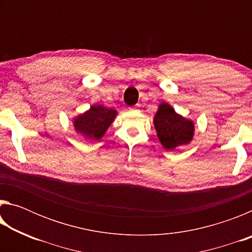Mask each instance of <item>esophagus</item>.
Segmentation results:
<instances>
[{
  "label": "esophagus",
  "instance_id": "34e87169",
  "mask_svg": "<svg viewBox=\"0 0 252 252\" xmlns=\"http://www.w3.org/2000/svg\"><path fill=\"white\" fill-rule=\"evenodd\" d=\"M130 111H136V108L134 106V108H130Z\"/></svg>",
  "mask_w": 252,
  "mask_h": 252
}]
</instances>
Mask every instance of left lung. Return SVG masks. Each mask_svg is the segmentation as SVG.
Masks as SVG:
<instances>
[{"label":"left lung","instance_id":"obj_1","mask_svg":"<svg viewBox=\"0 0 252 252\" xmlns=\"http://www.w3.org/2000/svg\"><path fill=\"white\" fill-rule=\"evenodd\" d=\"M158 139L165 150L172 151L192 141L194 123L177 113L171 105L162 102L153 118Z\"/></svg>","mask_w":252,"mask_h":252}]
</instances>
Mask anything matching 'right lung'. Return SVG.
I'll return each mask as SVG.
<instances>
[{
    "label": "right lung",
    "instance_id": "add662e5",
    "mask_svg": "<svg viewBox=\"0 0 252 252\" xmlns=\"http://www.w3.org/2000/svg\"><path fill=\"white\" fill-rule=\"evenodd\" d=\"M118 114L114 109L102 105H91L90 109L73 118L74 130L91 141H99L112 125Z\"/></svg>",
    "mask_w": 252,
    "mask_h": 252
}]
</instances>
